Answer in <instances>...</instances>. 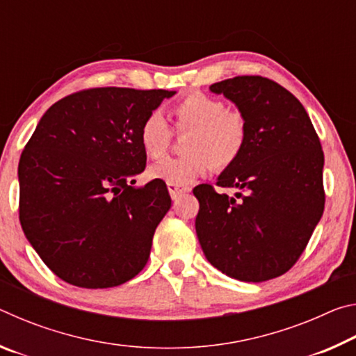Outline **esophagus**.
Listing matches in <instances>:
<instances>
[{
	"instance_id": "1",
	"label": "esophagus",
	"mask_w": 356,
	"mask_h": 356,
	"mask_svg": "<svg viewBox=\"0 0 356 356\" xmlns=\"http://www.w3.org/2000/svg\"><path fill=\"white\" fill-rule=\"evenodd\" d=\"M168 191H170V195L172 200H177L179 196H182L184 193L190 191V188H186V186H179V185H174V184H168Z\"/></svg>"
}]
</instances>
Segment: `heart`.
I'll use <instances>...</instances> for the list:
<instances>
[{"label": "heart", "mask_w": 356, "mask_h": 356, "mask_svg": "<svg viewBox=\"0 0 356 356\" xmlns=\"http://www.w3.org/2000/svg\"><path fill=\"white\" fill-rule=\"evenodd\" d=\"M179 129H190L186 141L188 155L166 159L150 166V176L166 184L185 186L206 174L210 161L216 168L232 165L242 154L246 141V122L242 113L227 110L225 102L212 95L195 92L172 108ZM140 141L150 159H161L171 141V130L160 111L144 119Z\"/></svg>", "instance_id": "obj_1"}]
</instances>
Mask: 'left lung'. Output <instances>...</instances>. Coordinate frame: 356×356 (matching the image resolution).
<instances>
[{"mask_svg":"<svg viewBox=\"0 0 356 356\" xmlns=\"http://www.w3.org/2000/svg\"><path fill=\"white\" fill-rule=\"evenodd\" d=\"M242 113L246 141L216 185H200L195 226L207 261L221 273L262 282L286 273L308 245L325 206L323 152L305 106L278 83L236 76L213 83Z\"/></svg>","mask_w":356,"mask_h":356,"instance_id":"left-lung-1","label":"left lung"}]
</instances>
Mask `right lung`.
Listing matches in <instances>:
<instances>
[{"mask_svg": "<svg viewBox=\"0 0 356 356\" xmlns=\"http://www.w3.org/2000/svg\"><path fill=\"white\" fill-rule=\"evenodd\" d=\"M174 94L95 88L67 95L40 118L19 163L20 222L58 278L106 289L147 264L171 197L160 179L135 186L146 168L140 130Z\"/></svg>", "mask_w": 356, "mask_h": 356, "instance_id": "obj_1", "label": "right lung"}]
</instances>
